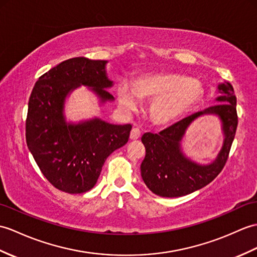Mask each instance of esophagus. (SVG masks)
Segmentation results:
<instances>
[{
	"label": "esophagus",
	"instance_id": "obj_1",
	"mask_svg": "<svg viewBox=\"0 0 257 257\" xmlns=\"http://www.w3.org/2000/svg\"><path fill=\"white\" fill-rule=\"evenodd\" d=\"M140 136H141L140 129L137 128V127H134L133 130H131V133H130V139L131 140H136V139L140 138Z\"/></svg>",
	"mask_w": 257,
	"mask_h": 257
}]
</instances>
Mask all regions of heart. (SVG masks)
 Returning a JSON list of instances; mask_svg holds the SVG:
<instances>
[{"instance_id": "obj_1", "label": "heart", "mask_w": 257, "mask_h": 257, "mask_svg": "<svg viewBox=\"0 0 257 257\" xmlns=\"http://www.w3.org/2000/svg\"><path fill=\"white\" fill-rule=\"evenodd\" d=\"M200 83L180 74H150L135 82L123 80L118 87V101L123 109L139 108L141 98H156L151 117L158 123H168L186 112L199 100Z\"/></svg>"}]
</instances>
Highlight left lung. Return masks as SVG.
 Wrapping results in <instances>:
<instances>
[{
  "label": "left lung",
  "mask_w": 257,
  "mask_h": 257,
  "mask_svg": "<svg viewBox=\"0 0 257 257\" xmlns=\"http://www.w3.org/2000/svg\"><path fill=\"white\" fill-rule=\"evenodd\" d=\"M218 91L221 94L216 98L219 104L195 112L159 134L146 133L142 136L146 158L140 166L141 176L152 193L169 198L188 195L205 187L222 171L234 140L237 114L236 97L230 83L219 84ZM205 114H216L220 118L225 139L217 158L211 164L202 166L184 156L180 142L190 123Z\"/></svg>",
  "instance_id": "8db88e82"
}]
</instances>
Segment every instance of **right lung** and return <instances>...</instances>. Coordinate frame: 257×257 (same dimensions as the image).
Segmentation results:
<instances>
[{
	"label": "right lung",
	"instance_id": "right-lung-1",
	"mask_svg": "<svg viewBox=\"0 0 257 257\" xmlns=\"http://www.w3.org/2000/svg\"><path fill=\"white\" fill-rule=\"evenodd\" d=\"M105 60L69 59L41 75L28 101L26 142L36 163L53 186L69 194H82L96 184L106 159L126 145L131 124H112L99 118L68 122V95L87 86L101 104L112 101V86Z\"/></svg>",
	"mask_w": 257,
	"mask_h": 257
}]
</instances>
